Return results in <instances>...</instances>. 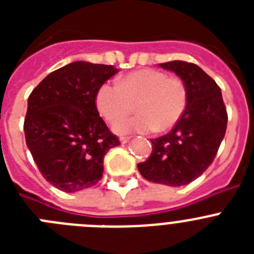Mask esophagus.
<instances>
[{
  "label": "esophagus",
  "instance_id": "esophagus-1",
  "mask_svg": "<svg viewBox=\"0 0 254 254\" xmlns=\"http://www.w3.org/2000/svg\"><path fill=\"white\" fill-rule=\"evenodd\" d=\"M129 140H131V137H126V136H123V137L120 138V142L121 143H127V142H129Z\"/></svg>",
  "mask_w": 254,
  "mask_h": 254
}]
</instances>
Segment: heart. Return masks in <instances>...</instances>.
<instances>
[{
	"mask_svg": "<svg viewBox=\"0 0 254 254\" xmlns=\"http://www.w3.org/2000/svg\"><path fill=\"white\" fill-rule=\"evenodd\" d=\"M188 93L181 78L163 71L140 69L123 76L120 85L105 82L98 89L95 104L108 122L116 123L137 108L136 117L117 125L118 133L165 132L173 128L187 108Z\"/></svg>",
	"mask_w": 254,
	"mask_h": 254,
	"instance_id": "obj_1",
	"label": "heart"
}]
</instances>
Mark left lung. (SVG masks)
<instances>
[{
  "label": "left lung",
  "mask_w": 254,
  "mask_h": 254,
  "mask_svg": "<svg viewBox=\"0 0 254 254\" xmlns=\"http://www.w3.org/2000/svg\"><path fill=\"white\" fill-rule=\"evenodd\" d=\"M185 82L187 108L172 132L151 140L150 158L137 165L145 179L179 187L198 178L214 161L228 123L221 90L197 64L185 61L159 64Z\"/></svg>",
  "instance_id": "left-lung-1"
}]
</instances>
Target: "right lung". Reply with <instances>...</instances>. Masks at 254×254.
Instances as JSON below:
<instances>
[{
	"label": "right lung",
	"instance_id": "add662e5",
	"mask_svg": "<svg viewBox=\"0 0 254 254\" xmlns=\"http://www.w3.org/2000/svg\"><path fill=\"white\" fill-rule=\"evenodd\" d=\"M118 72L108 64L76 61L49 73L28 99L24 132L42 176L73 193L103 177L104 156L120 140L96 109V91Z\"/></svg>",
	"mask_w": 254,
	"mask_h": 254
}]
</instances>
